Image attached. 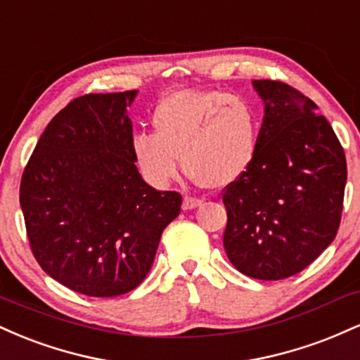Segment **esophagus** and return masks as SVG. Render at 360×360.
<instances>
[{
	"instance_id": "1",
	"label": "esophagus",
	"mask_w": 360,
	"mask_h": 360,
	"mask_svg": "<svg viewBox=\"0 0 360 360\" xmlns=\"http://www.w3.org/2000/svg\"><path fill=\"white\" fill-rule=\"evenodd\" d=\"M201 203H203V200H200V198L186 196L184 201H183V208L184 210H194V208H198V206H201Z\"/></svg>"
}]
</instances>
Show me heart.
Segmentation results:
<instances>
[{"label":"heart","mask_w":360,"mask_h":360,"mask_svg":"<svg viewBox=\"0 0 360 360\" xmlns=\"http://www.w3.org/2000/svg\"><path fill=\"white\" fill-rule=\"evenodd\" d=\"M154 134L139 131L130 148L143 177L167 186L186 171L206 188H225L249 171L259 148L255 105L220 89H179L157 103ZM184 160H180V155Z\"/></svg>","instance_id":"obj_1"}]
</instances>
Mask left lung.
<instances>
[{
    "label": "left lung",
    "mask_w": 360,
    "mask_h": 360,
    "mask_svg": "<svg viewBox=\"0 0 360 360\" xmlns=\"http://www.w3.org/2000/svg\"><path fill=\"white\" fill-rule=\"evenodd\" d=\"M252 84L266 115L254 164L223 189V247L242 274L278 281L308 267L335 238L347 162L309 98L281 81Z\"/></svg>",
    "instance_id": "8db88e82"
}]
</instances>
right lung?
<instances>
[{"label":"right lung","mask_w":360,"mask_h":360,"mask_svg":"<svg viewBox=\"0 0 360 360\" xmlns=\"http://www.w3.org/2000/svg\"><path fill=\"white\" fill-rule=\"evenodd\" d=\"M137 91L84 94L51 120L20 184L27 237L40 267L94 298L146 279L164 229L181 212L176 191L148 186L131 155L127 108Z\"/></svg>","instance_id":"right-lung-1"}]
</instances>
